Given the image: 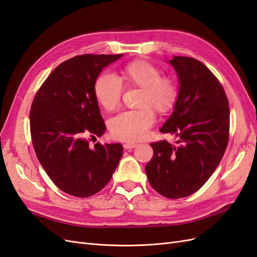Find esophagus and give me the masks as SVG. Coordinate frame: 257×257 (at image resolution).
<instances>
[{
    "label": "esophagus",
    "mask_w": 257,
    "mask_h": 257,
    "mask_svg": "<svg viewBox=\"0 0 257 257\" xmlns=\"http://www.w3.org/2000/svg\"><path fill=\"white\" fill-rule=\"evenodd\" d=\"M137 146V144H134V143H125L123 145L124 149H133V148H135Z\"/></svg>",
    "instance_id": "1"
}]
</instances>
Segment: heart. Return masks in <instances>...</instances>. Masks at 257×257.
Returning a JSON list of instances; mask_svg holds the SVG:
<instances>
[{"mask_svg": "<svg viewBox=\"0 0 257 257\" xmlns=\"http://www.w3.org/2000/svg\"><path fill=\"white\" fill-rule=\"evenodd\" d=\"M142 88L139 100L141 109L124 110L109 121L111 135L124 142H136L144 138L155 122L152 110L166 112L175 106L179 96V84L173 76H162V71L147 61H135L128 63L122 77L111 72L100 74L94 83V95L97 103L104 109L110 111L119 106L123 95L124 85Z\"/></svg>", "mask_w": 257, "mask_h": 257, "instance_id": "heart-1", "label": "heart"}]
</instances>
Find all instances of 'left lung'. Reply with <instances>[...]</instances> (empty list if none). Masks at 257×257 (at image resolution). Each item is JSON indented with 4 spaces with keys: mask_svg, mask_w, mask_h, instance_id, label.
<instances>
[{
    "mask_svg": "<svg viewBox=\"0 0 257 257\" xmlns=\"http://www.w3.org/2000/svg\"><path fill=\"white\" fill-rule=\"evenodd\" d=\"M180 90L175 110L162 133L178 137L151 144L146 165L148 181L162 196L177 199L198 191L219 166L229 138V105L221 82L200 61L174 57L169 61Z\"/></svg>",
    "mask_w": 257,
    "mask_h": 257,
    "instance_id": "left-lung-1",
    "label": "left lung"
}]
</instances>
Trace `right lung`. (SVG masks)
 <instances>
[{"instance_id":"obj_1","label":"right lung","mask_w":257,"mask_h":257,"mask_svg":"<svg viewBox=\"0 0 257 257\" xmlns=\"http://www.w3.org/2000/svg\"><path fill=\"white\" fill-rule=\"evenodd\" d=\"M122 54H81L53 69L30 110L36 157L58 188L76 197L104 189L123 154L121 144L89 146L106 131L94 95L102 69Z\"/></svg>"}]
</instances>
